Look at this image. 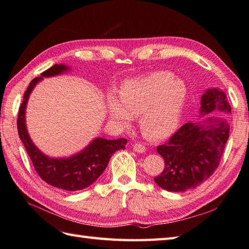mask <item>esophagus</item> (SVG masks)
I'll list each match as a JSON object with an SVG mask.
<instances>
[{
  "label": "esophagus",
  "instance_id": "esophagus-1",
  "mask_svg": "<svg viewBox=\"0 0 249 249\" xmlns=\"http://www.w3.org/2000/svg\"><path fill=\"white\" fill-rule=\"evenodd\" d=\"M133 150L139 152V153H142L146 151V147L141 142H135V143H133Z\"/></svg>",
  "mask_w": 249,
  "mask_h": 249
}]
</instances>
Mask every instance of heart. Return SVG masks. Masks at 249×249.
<instances>
[{"label": "heart", "mask_w": 249, "mask_h": 249, "mask_svg": "<svg viewBox=\"0 0 249 249\" xmlns=\"http://www.w3.org/2000/svg\"><path fill=\"white\" fill-rule=\"evenodd\" d=\"M186 100L184 82L170 71L160 70L142 78L125 81L119 97L109 91L107 106L109 117L129 126L141 116V126L151 139H164L179 126Z\"/></svg>", "instance_id": "1"}]
</instances>
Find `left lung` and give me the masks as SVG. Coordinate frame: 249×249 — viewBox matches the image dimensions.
Masks as SVG:
<instances>
[{
  "mask_svg": "<svg viewBox=\"0 0 249 249\" xmlns=\"http://www.w3.org/2000/svg\"><path fill=\"white\" fill-rule=\"evenodd\" d=\"M214 110L231 113L227 96L217 88L208 89L201 97V116ZM229 130L227 121L216 117L182 125L168 142L157 148L165 167L154 182L168 192H185L200 185L218 167Z\"/></svg>",
  "mask_w": 249,
  "mask_h": 249,
  "instance_id": "1",
  "label": "left lung"
}]
</instances>
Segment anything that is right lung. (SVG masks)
I'll use <instances>...</instances> for the list:
<instances>
[{
    "label": "right lung",
    "mask_w": 249,
    "mask_h": 249,
    "mask_svg": "<svg viewBox=\"0 0 249 249\" xmlns=\"http://www.w3.org/2000/svg\"><path fill=\"white\" fill-rule=\"evenodd\" d=\"M69 70L67 66L63 64L54 65L51 68L43 71L41 76L32 80L26 91L24 92L17 125L21 142H23L25 150L32 160L33 166L40 178L57 189L74 192L84 190L90 186L103 171L106 170L110 157L119 149H125V139L106 140L102 137L93 140L84 150L74 154L70 158L53 159L47 157L33 143L27 133L25 124V108L32 90L38 82L48 76L58 75Z\"/></svg>",
    "instance_id": "add662e5"
}]
</instances>
